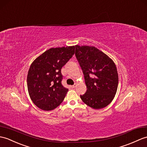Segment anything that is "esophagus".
Returning a JSON list of instances; mask_svg holds the SVG:
<instances>
[{"label": "esophagus", "mask_w": 147, "mask_h": 147, "mask_svg": "<svg viewBox=\"0 0 147 147\" xmlns=\"http://www.w3.org/2000/svg\"><path fill=\"white\" fill-rule=\"evenodd\" d=\"M76 86H77V84H74V85H72V86H71V88H74L76 87Z\"/></svg>", "instance_id": "34e87169"}]
</instances>
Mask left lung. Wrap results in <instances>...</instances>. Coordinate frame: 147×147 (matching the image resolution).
<instances>
[{"label":"left lung","mask_w":147,"mask_h":147,"mask_svg":"<svg viewBox=\"0 0 147 147\" xmlns=\"http://www.w3.org/2000/svg\"><path fill=\"white\" fill-rule=\"evenodd\" d=\"M75 47V55L83 70L87 88L81 99L96 110L107 107L113 100L118 88V74L115 63L94 46Z\"/></svg>","instance_id":"left-lung-1"}]
</instances>
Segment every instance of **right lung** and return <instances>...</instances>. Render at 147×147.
I'll return each instance as SVG.
<instances>
[{"instance_id": "obj_1", "label": "right lung", "mask_w": 147, "mask_h": 147, "mask_svg": "<svg viewBox=\"0 0 147 147\" xmlns=\"http://www.w3.org/2000/svg\"><path fill=\"white\" fill-rule=\"evenodd\" d=\"M74 50V46L51 48L31 64L27 77V90L39 108L53 110L64 100L68 89L61 84V68L73 57Z\"/></svg>"}]
</instances>
